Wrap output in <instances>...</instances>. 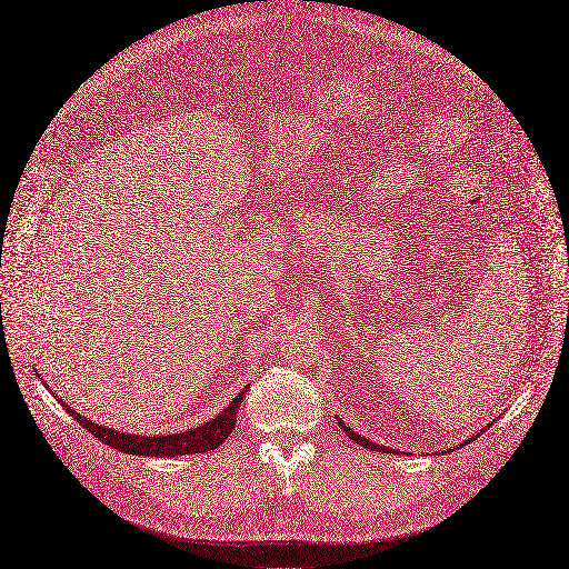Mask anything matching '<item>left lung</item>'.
I'll use <instances>...</instances> for the list:
<instances>
[{
    "instance_id": "left-lung-1",
    "label": "left lung",
    "mask_w": 569,
    "mask_h": 569,
    "mask_svg": "<svg viewBox=\"0 0 569 569\" xmlns=\"http://www.w3.org/2000/svg\"><path fill=\"white\" fill-rule=\"evenodd\" d=\"M338 423L342 426V432H345V436H349V438H351V440H355L357 445H363L366 449H372V451H385V453H393V449H389V447H380V445H375V442H370V440L361 438V436H359V432H355V430H351L349 426H345L342 421H338ZM481 432H483V430H481ZM470 440H475V436H472ZM470 440H468V442H470Z\"/></svg>"
}]
</instances>
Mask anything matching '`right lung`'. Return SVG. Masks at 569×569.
Wrapping results in <instances>:
<instances>
[{
  "instance_id": "1",
  "label": "right lung",
  "mask_w": 569,
  "mask_h": 569,
  "mask_svg": "<svg viewBox=\"0 0 569 569\" xmlns=\"http://www.w3.org/2000/svg\"><path fill=\"white\" fill-rule=\"evenodd\" d=\"M246 391H248V387L242 389L214 419L197 426L194 430L173 432V436H131V432H120V430L106 428V426H99V423L86 419L80 412L71 410L62 398H58V400L80 426L88 428L92 436L99 438L103 445L113 447L122 453L167 458V456H182V453H206V451L218 449L231 436V430L236 428L238 408H240L242 398H246Z\"/></svg>"
}]
</instances>
